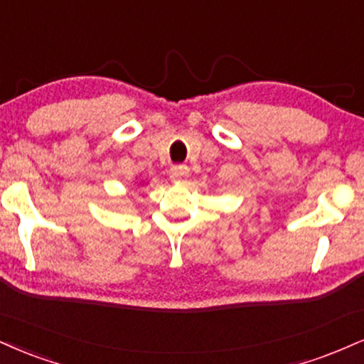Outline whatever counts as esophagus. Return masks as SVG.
Listing matches in <instances>:
<instances>
[{
	"label": "esophagus",
	"mask_w": 364,
	"mask_h": 364,
	"mask_svg": "<svg viewBox=\"0 0 364 364\" xmlns=\"http://www.w3.org/2000/svg\"><path fill=\"white\" fill-rule=\"evenodd\" d=\"M188 173H190V169H188V166L185 164H176L173 166L169 171V176L173 181H181V179H185L188 176Z\"/></svg>",
	"instance_id": "34e87169"
}]
</instances>
